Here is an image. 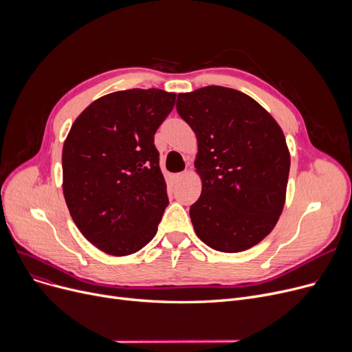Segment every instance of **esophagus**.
Here are the masks:
<instances>
[{
	"instance_id": "1",
	"label": "esophagus",
	"mask_w": 352,
	"mask_h": 352,
	"mask_svg": "<svg viewBox=\"0 0 352 352\" xmlns=\"http://www.w3.org/2000/svg\"><path fill=\"white\" fill-rule=\"evenodd\" d=\"M187 177V171H182V173H178V174H174L173 175V179H174V182H178V181H181V179H184Z\"/></svg>"
}]
</instances>
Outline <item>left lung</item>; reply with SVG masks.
<instances>
[{"instance_id":"8db88e82","label":"left lung","mask_w":352,"mask_h":352,"mask_svg":"<svg viewBox=\"0 0 352 352\" xmlns=\"http://www.w3.org/2000/svg\"><path fill=\"white\" fill-rule=\"evenodd\" d=\"M177 111L198 140L197 235L221 252L254 247L284 208L291 160L283 129L244 92L218 85L178 94Z\"/></svg>"}]
</instances>
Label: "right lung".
Returning <instances> with one entry per match:
<instances>
[{
  "label": "right lung",
  "mask_w": 352,
  "mask_h": 352,
  "mask_svg": "<svg viewBox=\"0 0 352 352\" xmlns=\"http://www.w3.org/2000/svg\"><path fill=\"white\" fill-rule=\"evenodd\" d=\"M175 104L158 88L111 92L74 121L63 148V191L91 244L122 256L155 236L168 206L154 134Z\"/></svg>",
  "instance_id": "obj_1"
}]
</instances>
